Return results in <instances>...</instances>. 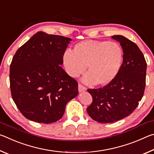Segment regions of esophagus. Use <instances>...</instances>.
Here are the masks:
<instances>
[{
    "instance_id": "esophagus-1",
    "label": "esophagus",
    "mask_w": 154,
    "mask_h": 154,
    "mask_svg": "<svg viewBox=\"0 0 154 154\" xmlns=\"http://www.w3.org/2000/svg\"><path fill=\"white\" fill-rule=\"evenodd\" d=\"M86 88H85L84 86H83V85L79 84L78 85V90H79V92H85V91H86Z\"/></svg>"
}]
</instances>
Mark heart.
<instances>
[{
    "instance_id": "obj_1",
    "label": "heart",
    "mask_w": 154,
    "mask_h": 154,
    "mask_svg": "<svg viewBox=\"0 0 154 154\" xmlns=\"http://www.w3.org/2000/svg\"><path fill=\"white\" fill-rule=\"evenodd\" d=\"M123 51L118 43L105 41H83L74 46L73 51L67 49L62 56L66 71L77 77L85 71L82 82L86 84L106 85L113 81L120 69Z\"/></svg>"
}]
</instances>
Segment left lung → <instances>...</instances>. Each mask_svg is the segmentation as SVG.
<instances>
[{
  "label": "left lung",
  "instance_id": "1",
  "mask_svg": "<svg viewBox=\"0 0 154 154\" xmlns=\"http://www.w3.org/2000/svg\"><path fill=\"white\" fill-rule=\"evenodd\" d=\"M123 50V62L115 79L103 88L88 89L92 103L87 112L99 123H113L130 116L144 94L147 63L136 44L122 35L112 36Z\"/></svg>",
  "mask_w": 154,
  "mask_h": 154
}]
</instances>
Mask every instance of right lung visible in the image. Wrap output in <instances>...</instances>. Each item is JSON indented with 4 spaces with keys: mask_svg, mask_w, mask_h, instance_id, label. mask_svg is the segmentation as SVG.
Returning <instances> with one entry per match:
<instances>
[{
    "mask_svg": "<svg viewBox=\"0 0 154 154\" xmlns=\"http://www.w3.org/2000/svg\"><path fill=\"white\" fill-rule=\"evenodd\" d=\"M72 39L35 34L17 49L10 65V88L17 107L26 118L51 124L63 116L67 103L78 95V84L60 65Z\"/></svg>",
    "mask_w": 154,
    "mask_h": 154,
    "instance_id": "1",
    "label": "right lung"
}]
</instances>
